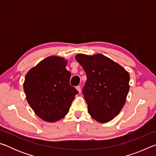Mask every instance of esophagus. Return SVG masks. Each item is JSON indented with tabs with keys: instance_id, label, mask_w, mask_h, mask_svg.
I'll use <instances>...</instances> for the list:
<instances>
[{
	"instance_id": "esophagus-1",
	"label": "esophagus",
	"mask_w": 156,
	"mask_h": 156,
	"mask_svg": "<svg viewBox=\"0 0 156 156\" xmlns=\"http://www.w3.org/2000/svg\"><path fill=\"white\" fill-rule=\"evenodd\" d=\"M76 89H77V90H78L79 94L81 93V88H80V86H77V87H76Z\"/></svg>"
}]
</instances>
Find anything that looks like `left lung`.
<instances>
[{
	"instance_id": "obj_1",
	"label": "left lung",
	"mask_w": 156,
	"mask_h": 156,
	"mask_svg": "<svg viewBox=\"0 0 156 156\" xmlns=\"http://www.w3.org/2000/svg\"><path fill=\"white\" fill-rule=\"evenodd\" d=\"M76 60L84 69L87 78L83 93L89 115L99 122H109L125 104L129 90V72L101 54H79Z\"/></svg>"
}]
</instances>
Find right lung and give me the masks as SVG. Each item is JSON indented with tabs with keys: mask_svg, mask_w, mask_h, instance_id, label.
Returning a JSON list of instances; mask_svg holds the SVG:
<instances>
[{
	"mask_svg": "<svg viewBox=\"0 0 156 156\" xmlns=\"http://www.w3.org/2000/svg\"><path fill=\"white\" fill-rule=\"evenodd\" d=\"M67 60L51 56L43 59L25 76L23 89L34 113L47 122L61 120L67 114L78 93L70 85L71 73L66 69Z\"/></svg>",
	"mask_w": 156,
	"mask_h": 156,
	"instance_id": "right-lung-1",
	"label": "right lung"
}]
</instances>
